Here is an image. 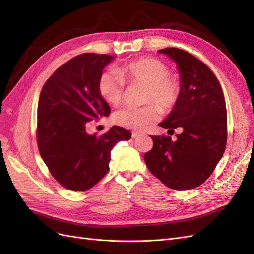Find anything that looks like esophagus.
I'll list each match as a JSON object with an SVG mask.
<instances>
[{
	"instance_id": "esophagus-1",
	"label": "esophagus",
	"mask_w": 254,
	"mask_h": 254,
	"mask_svg": "<svg viewBox=\"0 0 254 254\" xmlns=\"http://www.w3.org/2000/svg\"><path fill=\"white\" fill-rule=\"evenodd\" d=\"M142 134H143V132H142V131H139V130H133L132 133H131V135H132L133 139H135V137L140 136V135H142Z\"/></svg>"
}]
</instances>
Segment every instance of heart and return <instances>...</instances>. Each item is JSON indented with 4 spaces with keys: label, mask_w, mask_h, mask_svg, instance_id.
Wrapping results in <instances>:
<instances>
[{
    "label": "heart",
    "mask_w": 254,
    "mask_h": 254,
    "mask_svg": "<svg viewBox=\"0 0 254 254\" xmlns=\"http://www.w3.org/2000/svg\"><path fill=\"white\" fill-rule=\"evenodd\" d=\"M125 82L130 86H144L143 103H155L167 112L178 103L181 84L170 76V68L159 59L145 57L130 61L117 68L104 73L98 79V92L105 101L113 106L121 103L125 92ZM159 117L156 105L148 104L140 108H124L113 114L117 125L141 129Z\"/></svg>",
    "instance_id": "b5f03b06"
}]
</instances>
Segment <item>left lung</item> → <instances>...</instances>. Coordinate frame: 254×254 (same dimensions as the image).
Masks as SVG:
<instances>
[{
    "instance_id": "8db88e82",
    "label": "left lung",
    "mask_w": 254,
    "mask_h": 254,
    "mask_svg": "<svg viewBox=\"0 0 254 254\" xmlns=\"http://www.w3.org/2000/svg\"><path fill=\"white\" fill-rule=\"evenodd\" d=\"M159 53L178 65L181 95L159 126L180 130L177 140L151 135L153 146L144 155L150 173L174 190H190L214 172L227 143V108L220 83L209 66L191 54L176 48Z\"/></svg>"
}]
</instances>
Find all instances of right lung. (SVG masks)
Returning a JSON list of instances; mask_svg holds the SVG:
<instances>
[{"instance_id": "right-lung-1", "label": "right lung", "mask_w": 254, "mask_h": 254, "mask_svg": "<svg viewBox=\"0 0 254 254\" xmlns=\"http://www.w3.org/2000/svg\"><path fill=\"white\" fill-rule=\"evenodd\" d=\"M114 56L84 53L59 66L44 83L38 103L37 143L55 180L72 190H87L108 173L111 149L131 132L113 126L89 134L88 123L109 117L98 79Z\"/></svg>"}]
</instances>
